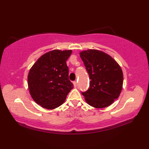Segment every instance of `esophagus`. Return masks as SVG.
<instances>
[{
    "label": "esophagus",
    "instance_id": "34e87169",
    "mask_svg": "<svg viewBox=\"0 0 149 149\" xmlns=\"http://www.w3.org/2000/svg\"><path fill=\"white\" fill-rule=\"evenodd\" d=\"M73 85H74V86L75 87H76L77 86V81H74V82H73Z\"/></svg>",
    "mask_w": 149,
    "mask_h": 149
}]
</instances>
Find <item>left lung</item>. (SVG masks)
<instances>
[{
	"label": "left lung",
	"mask_w": 149,
	"mask_h": 149,
	"mask_svg": "<svg viewBox=\"0 0 149 149\" xmlns=\"http://www.w3.org/2000/svg\"><path fill=\"white\" fill-rule=\"evenodd\" d=\"M90 83L88 90L82 92L85 101L91 107H109L121 93L123 75L118 63L106 53L88 49L80 53Z\"/></svg>",
	"instance_id": "1"
}]
</instances>
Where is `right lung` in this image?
Returning <instances> with one entry per match:
<instances>
[{
	"instance_id": "obj_1",
	"label": "right lung",
	"mask_w": 149,
	"mask_h": 149,
	"mask_svg": "<svg viewBox=\"0 0 149 149\" xmlns=\"http://www.w3.org/2000/svg\"><path fill=\"white\" fill-rule=\"evenodd\" d=\"M71 50H53L42 55L30 68L28 85L32 99L47 109L62 105L74 86L68 78L66 60Z\"/></svg>"
}]
</instances>
